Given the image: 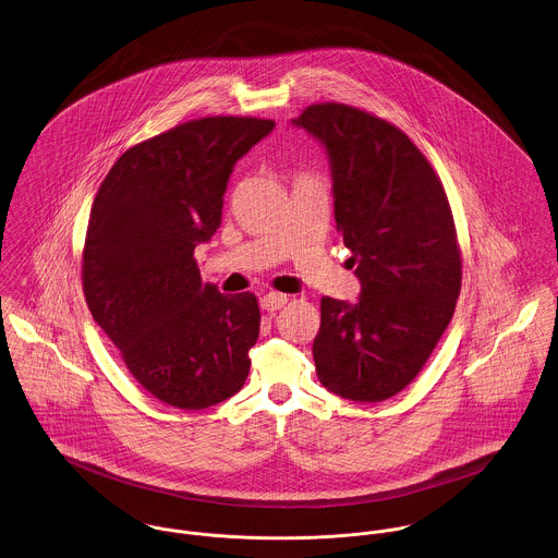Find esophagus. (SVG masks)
I'll return each instance as SVG.
<instances>
[{"label":"esophagus","mask_w":558,"mask_h":558,"mask_svg":"<svg viewBox=\"0 0 558 558\" xmlns=\"http://www.w3.org/2000/svg\"><path fill=\"white\" fill-rule=\"evenodd\" d=\"M286 303H288V296H286V294H277V292H268V294H264L262 301H259L262 310H266V312H277V310H281Z\"/></svg>","instance_id":"esophagus-1"}]
</instances>
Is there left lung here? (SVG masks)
I'll list each match as a JSON object with an SVG mask.
<instances>
[{
	"label": "left lung",
	"mask_w": 558,
	"mask_h": 558,
	"mask_svg": "<svg viewBox=\"0 0 558 558\" xmlns=\"http://www.w3.org/2000/svg\"><path fill=\"white\" fill-rule=\"evenodd\" d=\"M294 126L324 148L335 221L361 283L356 303L322 299L319 383L352 401L393 398L414 380L453 318L462 259L432 165L393 124L324 102Z\"/></svg>",
	"instance_id": "obj_1"
}]
</instances>
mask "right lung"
I'll list each match as a JSON object with an SVG mask.
<instances>
[{
    "label": "right lung",
    "instance_id": "right-lung-1",
    "mask_svg": "<svg viewBox=\"0 0 558 558\" xmlns=\"http://www.w3.org/2000/svg\"><path fill=\"white\" fill-rule=\"evenodd\" d=\"M272 120L202 118L126 150L102 180L83 248V292L135 380L202 410L239 393L259 335L251 292L202 283L197 244L221 226L234 171Z\"/></svg>",
    "mask_w": 558,
    "mask_h": 558
}]
</instances>
